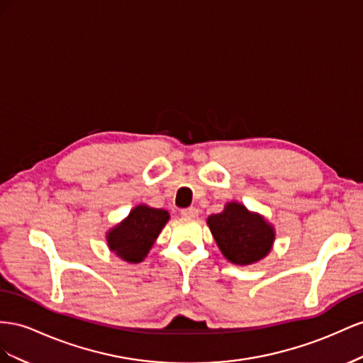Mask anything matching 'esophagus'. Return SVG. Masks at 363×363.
Returning <instances> with one entry per match:
<instances>
[{"label":"esophagus","instance_id":"esophagus-1","mask_svg":"<svg viewBox=\"0 0 363 363\" xmlns=\"http://www.w3.org/2000/svg\"><path fill=\"white\" fill-rule=\"evenodd\" d=\"M181 216L185 217V219H196L199 216V210L196 206H190V208H185L181 211Z\"/></svg>","mask_w":363,"mask_h":363}]
</instances>
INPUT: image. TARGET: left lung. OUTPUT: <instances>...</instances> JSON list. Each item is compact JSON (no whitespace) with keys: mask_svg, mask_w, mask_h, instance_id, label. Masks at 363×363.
I'll list each match as a JSON object with an SVG mask.
<instances>
[{"mask_svg":"<svg viewBox=\"0 0 363 363\" xmlns=\"http://www.w3.org/2000/svg\"><path fill=\"white\" fill-rule=\"evenodd\" d=\"M206 223L220 252L234 264L257 263L272 250L274 226L263 216L251 213L239 202H228L225 210L211 214Z\"/></svg>","mask_w":363,"mask_h":363,"instance_id":"1","label":"left lung"}]
</instances>
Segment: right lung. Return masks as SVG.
Listing matches in <instances>:
<instances>
[{"mask_svg": "<svg viewBox=\"0 0 363 363\" xmlns=\"http://www.w3.org/2000/svg\"><path fill=\"white\" fill-rule=\"evenodd\" d=\"M169 219V211L137 205L126 219L106 234L109 250L128 263L143 262Z\"/></svg>", "mask_w": 363, "mask_h": 363, "instance_id": "obj_1", "label": "right lung"}]
</instances>
